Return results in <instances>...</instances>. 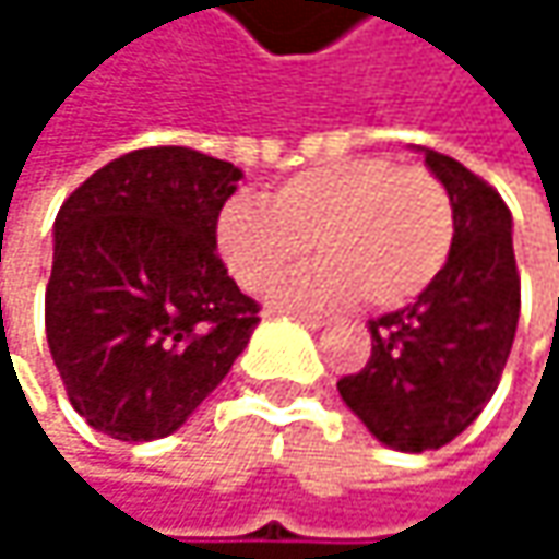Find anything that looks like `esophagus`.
<instances>
[{
  "instance_id": "1",
  "label": "esophagus",
  "mask_w": 559,
  "mask_h": 559,
  "mask_svg": "<svg viewBox=\"0 0 559 559\" xmlns=\"http://www.w3.org/2000/svg\"><path fill=\"white\" fill-rule=\"evenodd\" d=\"M297 320H300L304 326H310V330H320V326H326V323H330L326 317H317V313H297Z\"/></svg>"
}]
</instances>
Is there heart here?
I'll list each match as a JSON object with an SVG mask.
<instances>
[{"mask_svg":"<svg viewBox=\"0 0 559 559\" xmlns=\"http://www.w3.org/2000/svg\"><path fill=\"white\" fill-rule=\"evenodd\" d=\"M456 213L450 190L427 168L391 158H353L287 177L269 197L229 200L216 219V246L246 290H265L294 272L313 246L317 272L278 287L287 304L394 310L417 300L450 262Z\"/></svg>","mask_w":559,"mask_h":559,"instance_id":"b5f03b06","label":"heart"}]
</instances>
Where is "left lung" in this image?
<instances>
[{
    "label": "left lung",
    "mask_w": 559,
    "mask_h": 559,
    "mask_svg": "<svg viewBox=\"0 0 559 559\" xmlns=\"http://www.w3.org/2000/svg\"><path fill=\"white\" fill-rule=\"evenodd\" d=\"M450 190L456 239L414 304L369 320L372 356L336 382L346 407L391 450L424 453L460 437L499 389L521 310L511 213L492 183L424 148Z\"/></svg>",
    "instance_id": "left-lung-1"
}]
</instances>
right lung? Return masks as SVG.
Segmentation results:
<instances>
[{
    "label": "right lung",
    "mask_w": 559,
    "mask_h": 559,
    "mask_svg": "<svg viewBox=\"0 0 559 559\" xmlns=\"http://www.w3.org/2000/svg\"><path fill=\"white\" fill-rule=\"evenodd\" d=\"M239 177L193 148H139L90 174L57 213L48 346L73 411L112 440L174 433L259 323L216 255Z\"/></svg>",
    "instance_id": "obj_1"
}]
</instances>
